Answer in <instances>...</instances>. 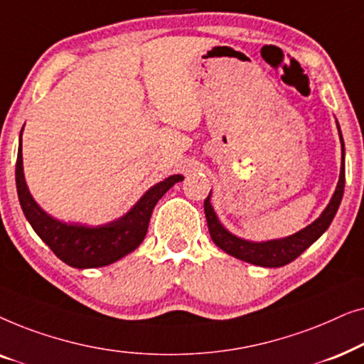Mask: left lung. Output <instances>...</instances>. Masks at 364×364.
Returning a JSON list of instances; mask_svg holds the SVG:
<instances>
[{
  "instance_id": "1",
  "label": "left lung",
  "mask_w": 364,
  "mask_h": 364,
  "mask_svg": "<svg viewBox=\"0 0 364 364\" xmlns=\"http://www.w3.org/2000/svg\"><path fill=\"white\" fill-rule=\"evenodd\" d=\"M338 134H340V142H341V168H340V178H338L335 193H333L331 200L328 202L325 210L320 213V217L315 222H311L310 225H306L301 230H298L293 235L283 237V238H273V240L265 242H253L245 240V238L233 235L232 232H228L225 227L222 225V222L218 220L215 210H213L210 203V196L203 202V210H205V218L208 232L213 243L218 248H222L223 252L228 255L238 258L247 263L257 267H267V268H277L283 267L287 263H290L301 255L311 243H315L323 233L326 232V228L330 227V223L335 218L338 207H340L343 192H345V142H343L341 129L340 124L336 121Z\"/></svg>"
}]
</instances>
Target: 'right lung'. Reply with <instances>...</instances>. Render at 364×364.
<instances>
[{
	"label": "right lung",
	"mask_w": 364,
	"mask_h": 364,
	"mask_svg": "<svg viewBox=\"0 0 364 364\" xmlns=\"http://www.w3.org/2000/svg\"><path fill=\"white\" fill-rule=\"evenodd\" d=\"M24 129V127H23ZM23 129L19 134L16 161V188L26 220L38 237L51 248L59 260L74 268L106 267L136 250L146 237L156 203L168 188L183 181L176 173L157 182L134 203L129 212L102 225L79 222H63L44 212L29 192L23 168Z\"/></svg>",
	"instance_id": "right-lung-1"
}]
</instances>
